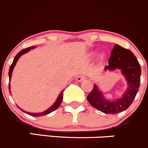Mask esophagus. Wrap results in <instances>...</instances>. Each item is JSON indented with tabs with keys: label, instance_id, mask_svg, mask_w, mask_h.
<instances>
[{
	"label": "esophagus",
	"instance_id": "34e87169",
	"mask_svg": "<svg viewBox=\"0 0 148 148\" xmlns=\"http://www.w3.org/2000/svg\"><path fill=\"white\" fill-rule=\"evenodd\" d=\"M84 79H85V77L83 75H78L77 77H76V80H77V82H79V83L83 81Z\"/></svg>",
	"mask_w": 148,
	"mask_h": 148
}]
</instances>
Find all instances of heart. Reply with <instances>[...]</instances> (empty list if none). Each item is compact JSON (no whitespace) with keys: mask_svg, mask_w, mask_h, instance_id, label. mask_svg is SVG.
I'll return each instance as SVG.
<instances>
[{"mask_svg":"<svg viewBox=\"0 0 148 148\" xmlns=\"http://www.w3.org/2000/svg\"><path fill=\"white\" fill-rule=\"evenodd\" d=\"M96 52H91V53H90V56H91V57L96 56Z\"/></svg>","mask_w":148,"mask_h":148,"instance_id":"heart-1","label":"heart"}]
</instances>
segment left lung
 I'll return each instance as SVG.
<instances>
[{
    "label": "left lung",
    "mask_w": 148,
    "mask_h": 148,
    "mask_svg": "<svg viewBox=\"0 0 148 148\" xmlns=\"http://www.w3.org/2000/svg\"><path fill=\"white\" fill-rule=\"evenodd\" d=\"M121 71L127 82V87L121 97L109 100L103 95L96 84L93 85L92 91L87 100L92 106L105 114H116L125 111L130 107L137 95L140 88L141 68L134 54L129 49L115 45L106 65L103 73Z\"/></svg>",
    "instance_id": "left-lung-1"
}]
</instances>
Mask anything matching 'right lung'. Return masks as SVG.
<instances>
[{"label": "right lung", "instance_id": "right-lung-1", "mask_svg": "<svg viewBox=\"0 0 148 148\" xmlns=\"http://www.w3.org/2000/svg\"><path fill=\"white\" fill-rule=\"evenodd\" d=\"M35 47H36L33 46V47H31L26 48V49H23V50H21V52H18V53L16 55L15 58H14V61H13L12 64H11V66H10L9 71H8V75H9V92H10V93H11V84H10V82H11V76H12L13 70H14V67H15L17 61L18 60V59H19L20 57H21V55H23L24 54L26 53V52H29L31 49H34ZM63 90H62V91L60 92V93L59 94V96H58V99H57V100L55 101V103H54L53 104H52V106L49 108V109H47V110L44 111V112H39V113H31V112H26V111L23 110V109H21V108L18 107V106H17L18 107V109H21V110L22 111V112H24V113L30 115V116H44V115L49 114H50L51 112H54V111L56 110L57 109H58V108H59V106H60L61 103H62V99H63Z\"/></svg>", "mask_w": 148, "mask_h": 148}]
</instances>
